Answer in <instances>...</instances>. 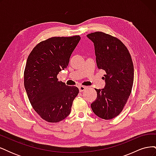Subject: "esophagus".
<instances>
[{"label": "esophagus", "mask_w": 156, "mask_h": 156, "mask_svg": "<svg viewBox=\"0 0 156 156\" xmlns=\"http://www.w3.org/2000/svg\"><path fill=\"white\" fill-rule=\"evenodd\" d=\"M87 87H85V86H81V87H79V91L81 92H83V91H84L85 90L87 89Z\"/></svg>", "instance_id": "34e87169"}]
</instances>
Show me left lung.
Returning <instances> with one entry per match:
<instances>
[{"mask_svg": "<svg viewBox=\"0 0 156 156\" xmlns=\"http://www.w3.org/2000/svg\"><path fill=\"white\" fill-rule=\"evenodd\" d=\"M94 44L98 69L106 72L105 87L96 89L91 103L94 114L105 120L119 115L130 96L134 79L133 61L128 49L117 37L103 32L87 35Z\"/></svg>", "mask_w": 156, "mask_h": 156, "instance_id": "1", "label": "left lung"}]
</instances>
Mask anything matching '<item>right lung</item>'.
Returning a JSON list of instances; mask_svg holds the SVG:
<instances>
[{
  "mask_svg": "<svg viewBox=\"0 0 156 156\" xmlns=\"http://www.w3.org/2000/svg\"><path fill=\"white\" fill-rule=\"evenodd\" d=\"M79 36L51 37L37 44L28 56L24 85L32 107L42 119L56 123L71 112L79 94L76 87L66 85L57 75L66 68Z\"/></svg>",
  "mask_w": 156,
  "mask_h": 156,
  "instance_id": "right-lung-1",
  "label": "right lung"
}]
</instances>
